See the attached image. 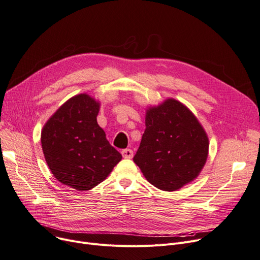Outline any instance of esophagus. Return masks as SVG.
<instances>
[{
	"label": "esophagus",
	"mask_w": 260,
	"mask_h": 260,
	"mask_svg": "<svg viewBox=\"0 0 260 260\" xmlns=\"http://www.w3.org/2000/svg\"><path fill=\"white\" fill-rule=\"evenodd\" d=\"M121 154L124 159H132L133 158V151L131 149H123L121 151Z\"/></svg>",
	"instance_id": "34e87169"
}]
</instances>
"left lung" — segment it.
<instances>
[{"label": "left lung", "instance_id": "8db88e82", "mask_svg": "<svg viewBox=\"0 0 260 260\" xmlns=\"http://www.w3.org/2000/svg\"><path fill=\"white\" fill-rule=\"evenodd\" d=\"M145 126L133 161L148 182L173 192L199 177L208 158L209 139L183 103L169 98L148 107Z\"/></svg>", "mask_w": 260, "mask_h": 260}]
</instances>
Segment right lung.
Here are the masks:
<instances>
[{"mask_svg":"<svg viewBox=\"0 0 260 260\" xmlns=\"http://www.w3.org/2000/svg\"><path fill=\"white\" fill-rule=\"evenodd\" d=\"M100 102L87 94L68 99L41 130V147L54 177L69 188L87 191L105 180L121 154L97 122Z\"/></svg>","mask_w":260,"mask_h":260,"instance_id":"1","label":"right lung"}]
</instances>
